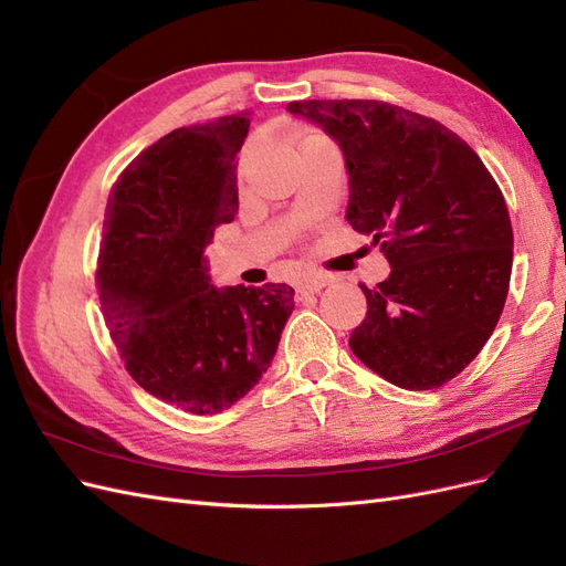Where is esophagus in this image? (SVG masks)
<instances>
[{
  "mask_svg": "<svg viewBox=\"0 0 566 566\" xmlns=\"http://www.w3.org/2000/svg\"><path fill=\"white\" fill-rule=\"evenodd\" d=\"M331 283V276L328 273H318V271H314V273H306V276L300 281V285H297V290L300 293H318L321 287H325Z\"/></svg>",
  "mask_w": 566,
  "mask_h": 566,
  "instance_id": "1",
  "label": "esophagus"
}]
</instances>
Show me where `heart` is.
Segmentation results:
<instances>
[{"label": "heart", "mask_w": 566, "mask_h": 566, "mask_svg": "<svg viewBox=\"0 0 566 566\" xmlns=\"http://www.w3.org/2000/svg\"><path fill=\"white\" fill-rule=\"evenodd\" d=\"M293 142H295L297 156H302L304 150H310V148L321 146V144H328L331 139H328V136H323L321 132H316V129H300V132H295Z\"/></svg>", "instance_id": "1"}]
</instances>
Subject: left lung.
Wrapping results in <instances>:
<instances>
[{"label":"left lung","mask_w":566,"mask_h":566,"mask_svg":"<svg viewBox=\"0 0 566 566\" xmlns=\"http://www.w3.org/2000/svg\"><path fill=\"white\" fill-rule=\"evenodd\" d=\"M337 142L349 175L345 219L391 266L361 285L368 312L349 347L401 389H434L482 352L512 271L507 205L476 153L432 117L382 101H293Z\"/></svg>","instance_id":"1"}]
</instances>
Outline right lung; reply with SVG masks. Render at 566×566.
<instances>
[{
  "instance_id": "right-lung-1",
  "label": "right lung",
  "mask_w": 566,
  "mask_h": 566,
  "mask_svg": "<svg viewBox=\"0 0 566 566\" xmlns=\"http://www.w3.org/2000/svg\"><path fill=\"white\" fill-rule=\"evenodd\" d=\"M250 113L181 127L115 181L98 254V297L125 368L186 413L231 408L260 382L295 310L285 283H210L205 248L238 212V150Z\"/></svg>"
}]
</instances>
